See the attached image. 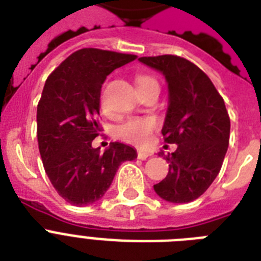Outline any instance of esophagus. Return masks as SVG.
<instances>
[{"label":"esophagus","mask_w":261,"mask_h":261,"mask_svg":"<svg viewBox=\"0 0 261 261\" xmlns=\"http://www.w3.org/2000/svg\"><path fill=\"white\" fill-rule=\"evenodd\" d=\"M150 157V154L149 153H146V151H138V159L139 160H146Z\"/></svg>","instance_id":"1"}]
</instances>
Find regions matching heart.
<instances>
[{
    "label": "heart",
    "instance_id": "obj_1",
    "mask_svg": "<svg viewBox=\"0 0 261 261\" xmlns=\"http://www.w3.org/2000/svg\"><path fill=\"white\" fill-rule=\"evenodd\" d=\"M149 83H155V81L151 77H139L137 80L138 87ZM102 108L107 110L104 100H102ZM155 126H157V123L153 118H134L118 126L116 135L126 142L137 145V146H143V145L149 143Z\"/></svg>",
    "mask_w": 261,
    "mask_h": 261
}]
</instances>
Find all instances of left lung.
I'll use <instances>...</instances> for the list:
<instances>
[{"mask_svg":"<svg viewBox=\"0 0 261 261\" xmlns=\"http://www.w3.org/2000/svg\"><path fill=\"white\" fill-rule=\"evenodd\" d=\"M138 61L165 77L168 110L161 133L165 142L177 145L165 157L169 172L154 186L155 194L171 203L192 202L214 181L226 155L230 119L225 101L211 80L187 59L160 55Z\"/></svg>","mask_w":261,"mask_h":261,"instance_id":"1","label":"left lung"}]
</instances>
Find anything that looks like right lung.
Returning a JSON list of instances; mask_svg holds the SVG:
<instances>
[{
  "label": "right lung",
  "instance_id": "right-lung-1",
  "mask_svg": "<svg viewBox=\"0 0 261 261\" xmlns=\"http://www.w3.org/2000/svg\"><path fill=\"white\" fill-rule=\"evenodd\" d=\"M137 59L98 48H83L63 61L47 79L38 104V142L51 184L66 202L88 206L104 196L120 164L137 159V150L111 142L100 151L101 85L115 69Z\"/></svg>",
  "mask_w": 261,
  "mask_h": 261
}]
</instances>
